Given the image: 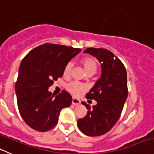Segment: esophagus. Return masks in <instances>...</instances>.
<instances>
[{"label": "esophagus", "mask_w": 154, "mask_h": 154, "mask_svg": "<svg viewBox=\"0 0 154 154\" xmlns=\"http://www.w3.org/2000/svg\"><path fill=\"white\" fill-rule=\"evenodd\" d=\"M72 103L73 105H75V106H76V105L80 104V103H81V101H80V100H79V99H77V98L73 97V98H72Z\"/></svg>", "instance_id": "34e87169"}]
</instances>
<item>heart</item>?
<instances>
[{"mask_svg":"<svg viewBox=\"0 0 154 154\" xmlns=\"http://www.w3.org/2000/svg\"><path fill=\"white\" fill-rule=\"evenodd\" d=\"M82 64L87 74H94L97 69V62L93 57L84 58L82 60ZM72 69V63H67L64 68V75H69L70 74ZM85 88V87L84 85L78 82H69L66 85L67 91L75 95L83 91Z\"/></svg>","mask_w":154,"mask_h":154,"instance_id":"obj_1","label":"heart"}]
</instances>
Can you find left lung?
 <instances>
[{
  "label": "left lung",
  "instance_id": "1",
  "mask_svg": "<svg viewBox=\"0 0 154 154\" xmlns=\"http://www.w3.org/2000/svg\"><path fill=\"white\" fill-rule=\"evenodd\" d=\"M85 53L100 62L101 75L86 94L88 99L96 100L97 104L91 108L85 102H82L88 110L77 124L80 131L86 135H103L117 122L128 97L126 69L121 60L108 50L88 48Z\"/></svg>",
  "mask_w": 154,
  "mask_h": 154
}]
</instances>
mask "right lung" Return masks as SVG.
I'll list each match as a JSON object with an SVG mask.
<instances>
[{
	"label": "right lung",
	"instance_id": "1",
	"mask_svg": "<svg viewBox=\"0 0 154 154\" xmlns=\"http://www.w3.org/2000/svg\"><path fill=\"white\" fill-rule=\"evenodd\" d=\"M82 50L55 44H44L23 58L15 85L17 104L26 123L38 131H47L58 122L60 112L72 103L66 91L54 97L48 91L62 77L66 65Z\"/></svg>",
	"mask_w": 154,
	"mask_h": 154
}]
</instances>
